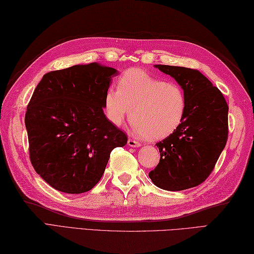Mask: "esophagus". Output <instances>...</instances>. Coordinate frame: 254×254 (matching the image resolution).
<instances>
[{"label": "esophagus", "mask_w": 254, "mask_h": 254, "mask_svg": "<svg viewBox=\"0 0 254 254\" xmlns=\"http://www.w3.org/2000/svg\"><path fill=\"white\" fill-rule=\"evenodd\" d=\"M127 145L130 147H139L141 146V143L139 142H137V141H135V139H133V138H128L127 139Z\"/></svg>", "instance_id": "obj_1"}]
</instances>
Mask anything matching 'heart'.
Masks as SVG:
<instances>
[{
  "label": "heart",
  "instance_id": "1",
  "mask_svg": "<svg viewBox=\"0 0 254 254\" xmlns=\"http://www.w3.org/2000/svg\"><path fill=\"white\" fill-rule=\"evenodd\" d=\"M104 111L115 126H121L131 111L133 133L157 141L180 127L187 111V96L179 84L133 68L119 77L118 89H107Z\"/></svg>",
  "mask_w": 254,
  "mask_h": 254
}]
</instances>
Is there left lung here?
Instances as JSON below:
<instances>
[{
	"label": "left lung",
	"mask_w": 254,
	"mask_h": 254,
	"mask_svg": "<svg viewBox=\"0 0 254 254\" xmlns=\"http://www.w3.org/2000/svg\"><path fill=\"white\" fill-rule=\"evenodd\" d=\"M174 77L187 96L185 119L177 130L158 142L159 164L149 172L158 188L181 191L207 179L228 138V105L217 87L197 69L155 65Z\"/></svg>",
	"instance_id": "obj_1"
}]
</instances>
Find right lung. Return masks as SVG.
I'll return each mask as SVG.
<instances>
[{"label": "right lung", "instance_id": "obj_1", "mask_svg": "<svg viewBox=\"0 0 254 254\" xmlns=\"http://www.w3.org/2000/svg\"><path fill=\"white\" fill-rule=\"evenodd\" d=\"M118 74L94 62L49 72L37 85L25 115L29 157L56 190H91L112 149L127 143V134L104 113L105 94Z\"/></svg>", "mask_w": 254, "mask_h": 254}]
</instances>
